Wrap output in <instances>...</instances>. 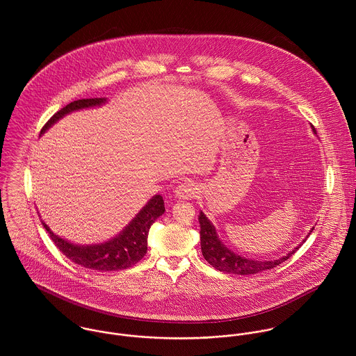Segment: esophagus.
<instances>
[{
  "label": "esophagus",
  "instance_id": "34e87169",
  "mask_svg": "<svg viewBox=\"0 0 356 356\" xmlns=\"http://www.w3.org/2000/svg\"><path fill=\"white\" fill-rule=\"evenodd\" d=\"M197 185L192 181H185L179 184L175 189V196L179 199H192L197 195Z\"/></svg>",
  "mask_w": 356,
  "mask_h": 356
}]
</instances>
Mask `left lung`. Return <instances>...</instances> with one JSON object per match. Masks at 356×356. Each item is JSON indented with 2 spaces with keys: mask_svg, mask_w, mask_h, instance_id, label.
I'll use <instances>...</instances> for the list:
<instances>
[{
  "mask_svg": "<svg viewBox=\"0 0 356 356\" xmlns=\"http://www.w3.org/2000/svg\"><path fill=\"white\" fill-rule=\"evenodd\" d=\"M315 131V129H314ZM200 222V241H202V252L204 259L216 270L229 273V274H238V275H250L256 274L263 270H270L273 267L280 266L282 261L288 260L292 254H295L302 245L295 248L292 252L278 259V260H252L245 259L240 254L232 252L222 241L218 238L213 225L207 219L203 212L199 216ZM314 230V229H312Z\"/></svg>",
  "mask_w": 356,
  "mask_h": 356,
  "instance_id": "1",
  "label": "left lung"
}]
</instances>
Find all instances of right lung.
Instances as JSON below:
<instances>
[{"label": "right lung", "instance_id": "right-lung-1", "mask_svg": "<svg viewBox=\"0 0 356 356\" xmlns=\"http://www.w3.org/2000/svg\"><path fill=\"white\" fill-rule=\"evenodd\" d=\"M105 99H82L70 102L60 111H57L51 119L45 123L41 133L49 129L51 124L63 118L65 113H70L76 109L100 105ZM164 212V202L160 195L154 196L151 202L138 212V215L131 220V223L115 238L105 244L99 245H75L71 244L56 234H53L49 227L44 225L47 232L51 236V241L65 254L70 260L76 264H81L86 268L99 270V271H118L129 268L137 264L148 250V233L153 222Z\"/></svg>", "mask_w": 356, "mask_h": 356}]
</instances>
